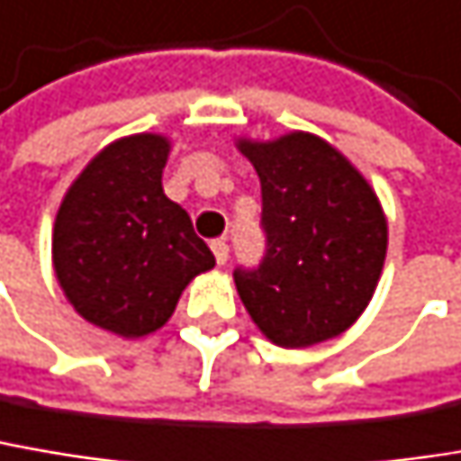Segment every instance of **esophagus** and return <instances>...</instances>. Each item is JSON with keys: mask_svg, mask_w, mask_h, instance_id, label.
I'll use <instances>...</instances> for the list:
<instances>
[{"mask_svg": "<svg viewBox=\"0 0 461 461\" xmlns=\"http://www.w3.org/2000/svg\"><path fill=\"white\" fill-rule=\"evenodd\" d=\"M211 250H213V256H216V264L224 267L227 258H230V245H227L224 240H213V242H211Z\"/></svg>", "mask_w": 461, "mask_h": 461, "instance_id": "obj_1", "label": "esophagus"}]
</instances>
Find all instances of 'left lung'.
Here are the masks:
<instances>
[{
	"label": "left lung",
	"instance_id": "obj_1",
	"mask_svg": "<svg viewBox=\"0 0 461 461\" xmlns=\"http://www.w3.org/2000/svg\"><path fill=\"white\" fill-rule=\"evenodd\" d=\"M261 179L267 253L234 269L237 293L258 330L282 348H309L346 332L377 287L388 224L375 189L314 134L240 140Z\"/></svg>",
	"mask_w": 461,
	"mask_h": 461
}]
</instances>
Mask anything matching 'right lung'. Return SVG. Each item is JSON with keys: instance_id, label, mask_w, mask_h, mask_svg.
Returning <instances> with one entry per match:
<instances>
[{"instance_id": "add662e5", "label": "right lung", "mask_w": 461, "mask_h": 461, "mask_svg": "<svg viewBox=\"0 0 461 461\" xmlns=\"http://www.w3.org/2000/svg\"><path fill=\"white\" fill-rule=\"evenodd\" d=\"M168 149L160 134L107 145L70 185L55 219L52 261L65 298L121 338L163 327L192 276L216 264L187 211L163 192Z\"/></svg>"}]
</instances>
